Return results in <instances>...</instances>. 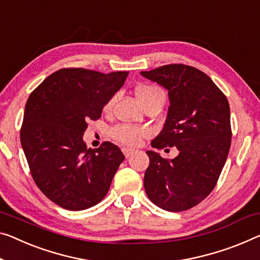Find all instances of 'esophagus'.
Listing matches in <instances>:
<instances>
[{
	"mask_svg": "<svg viewBox=\"0 0 260 260\" xmlns=\"http://www.w3.org/2000/svg\"><path fill=\"white\" fill-rule=\"evenodd\" d=\"M122 151H123V153H124V155L126 158H129L131 154L134 153V150H131V149H127V147H124V149H122Z\"/></svg>",
	"mask_w": 260,
	"mask_h": 260,
	"instance_id": "esophagus-1",
	"label": "esophagus"
}]
</instances>
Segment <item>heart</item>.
Here are the masks:
<instances>
[{
  "instance_id": "obj_1",
  "label": "heart",
  "mask_w": 260,
  "mask_h": 260,
  "mask_svg": "<svg viewBox=\"0 0 260 260\" xmlns=\"http://www.w3.org/2000/svg\"><path fill=\"white\" fill-rule=\"evenodd\" d=\"M157 94H162V91L158 88V87L154 86H149L144 85L139 86L137 89H136V98H137L138 101H142L144 99H147L150 96H153V95ZM114 100H110L109 102L107 103L106 109H109L113 105ZM146 131L138 129V127H133L127 125H118L115 126L114 129H111L110 135L115 141L123 144V145L126 146H135L141 142V139L145 136Z\"/></svg>"
}]
</instances>
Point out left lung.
Here are the masks:
<instances>
[{
	"mask_svg": "<svg viewBox=\"0 0 260 260\" xmlns=\"http://www.w3.org/2000/svg\"><path fill=\"white\" fill-rule=\"evenodd\" d=\"M169 91L170 107L162 130L151 142L154 149L177 146L167 160L146 151V195L167 211L190 209L214 189L231 144L230 107L208 75L191 66L173 63L141 72Z\"/></svg>",
	"mask_w": 260,
	"mask_h": 260,
	"instance_id": "obj_1",
	"label": "left lung"
}]
</instances>
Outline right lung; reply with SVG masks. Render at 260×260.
<instances>
[{
  "instance_id": "right-lung-1",
  "label": "right lung",
  "mask_w": 260,
  "mask_h": 260,
  "mask_svg": "<svg viewBox=\"0 0 260 260\" xmlns=\"http://www.w3.org/2000/svg\"><path fill=\"white\" fill-rule=\"evenodd\" d=\"M127 72L100 73L63 69L30 94L24 110L21 144L31 174L44 194L67 210H83L101 201L124 154L105 142L87 149V121L124 85Z\"/></svg>"
}]
</instances>
